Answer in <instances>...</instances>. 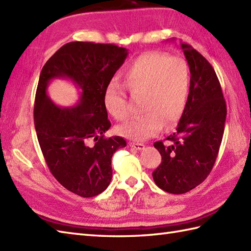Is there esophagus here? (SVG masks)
<instances>
[{
    "instance_id": "1",
    "label": "esophagus",
    "mask_w": 251,
    "mask_h": 251,
    "mask_svg": "<svg viewBox=\"0 0 251 251\" xmlns=\"http://www.w3.org/2000/svg\"><path fill=\"white\" fill-rule=\"evenodd\" d=\"M129 146H130L131 148L136 149V150H139V151H141V150H143V149H145V145H142V143L130 142V143H129Z\"/></svg>"
}]
</instances>
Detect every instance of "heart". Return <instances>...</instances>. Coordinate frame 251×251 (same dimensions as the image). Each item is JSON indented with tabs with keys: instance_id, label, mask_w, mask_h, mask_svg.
Segmentation results:
<instances>
[{
	"instance_id": "b5f03b06",
	"label": "heart",
	"mask_w": 251,
	"mask_h": 251,
	"mask_svg": "<svg viewBox=\"0 0 251 251\" xmlns=\"http://www.w3.org/2000/svg\"><path fill=\"white\" fill-rule=\"evenodd\" d=\"M126 88L134 95L143 94L141 109L119 127L122 136L132 140H145L161 131L163 125L170 128L182 116L188 102L190 71L181 58H169L158 51H148L137 57L124 73ZM104 106L114 119L123 121L128 115L124 88L115 82L104 90Z\"/></svg>"
}]
</instances>
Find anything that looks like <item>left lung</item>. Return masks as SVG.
Segmentation results:
<instances>
[{
    "instance_id": "8db88e82",
    "label": "left lung",
    "mask_w": 251,
    "mask_h": 251,
    "mask_svg": "<svg viewBox=\"0 0 251 251\" xmlns=\"http://www.w3.org/2000/svg\"><path fill=\"white\" fill-rule=\"evenodd\" d=\"M190 68L188 102L172 145L154 143L162 163L152 176L158 188L183 194L210 174L219 153L226 119V104L217 74L209 62L189 44L180 43Z\"/></svg>"
}]
</instances>
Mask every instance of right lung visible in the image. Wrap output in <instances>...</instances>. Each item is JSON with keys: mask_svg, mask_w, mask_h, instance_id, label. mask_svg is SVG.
<instances>
[{"mask_svg": "<svg viewBox=\"0 0 251 251\" xmlns=\"http://www.w3.org/2000/svg\"><path fill=\"white\" fill-rule=\"evenodd\" d=\"M127 55L126 49L113 44L71 42L47 60L40 74L34 102L37 140L52 176L82 197L96 196L108 188L112 156L126 147L120 136L104 137L111 123L103 96ZM55 78H67L80 89L75 106L52 102L47 87Z\"/></svg>", "mask_w": 251, "mask_h": 251, "instance_id": "add662e5", "label": "right lung"}]
</instances>
